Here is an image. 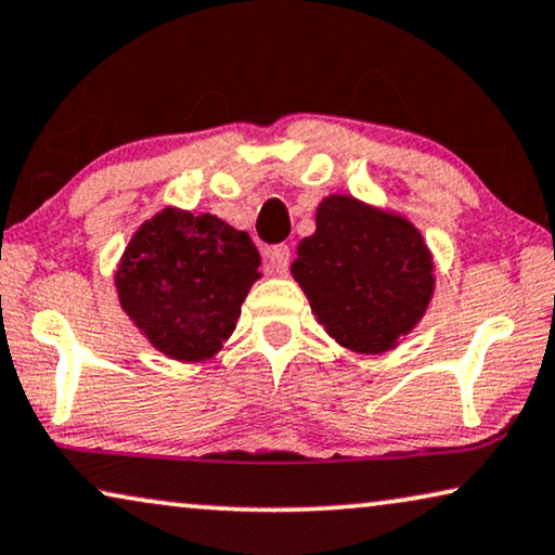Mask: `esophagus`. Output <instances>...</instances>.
Masks as SVG:
<instances>
[{"label":"esophagus","instance_id":"1","mask_svg":"<svg viewBox=\"0 0 555 555\" xmlns=\"http://www.w3.org/2000/svg\"><path fill=\"white\" fill-rule=\"evenodd\" d=\"M264 258H268V264L272 268V272H278V275H285L287 264H291V247H287V245L270 247V250L264 253Z\"/></svg>","mask_w":555,"mask_h":555}]
</instances>
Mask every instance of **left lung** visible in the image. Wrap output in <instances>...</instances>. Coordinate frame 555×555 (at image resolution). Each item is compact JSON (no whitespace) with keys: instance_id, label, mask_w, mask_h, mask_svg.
<instances>
[{"instance_id":"obj_1","label":"left lung","mask_w":555,"mask_h":555,"mask_svg":"<svg viewBox=\"0 0 555 555\" xmlns=\"http://www.w3.org/2000/svg\"><path fill=\"white\" fill-rule=\"evenodd\" d=\"M291 272L325 333L363 356L398 348L436 291V262L421 230L352 195L318 205L315 232L300 240Z\"/></svg>"}]
</instances>
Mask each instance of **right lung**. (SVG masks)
Here are the masks:
<instances>
[{"label":"right lung","mask_w":555,"mask_h":555,"mask_svg":"<svg viewBox=\"0 0 555 555\" xmlns=\"http://www.w3.org/2000/svg\"><path fill=\"white\" fill-rule=\"evenodd\" d=\"M247 232L210 212L165 207L144 220L115 272L127 318L150 345L180 363L218 356L260 278Z\"/></svg>","instance_id":"add662e5"}]
</instances>
